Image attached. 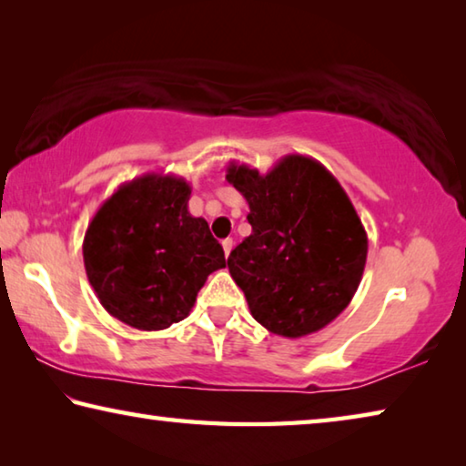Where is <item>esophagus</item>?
I'll use <instances>...</instances> for the list:
<instances>
[{
	"instance_id": "34e87169",
	"label": "esophagus",
	"mask_w": 466,
	"mask_h": 466,
	"mask_svg": "<svg viewBox=\"0 0 466 466\" xmlns=\"http://www.w3.org/2000/svg\"><path fill=\"white\" fill-rule=\"evenodd\" d=\"M222 247H224V252H226V257L230 255L232 252V247H234V242H232V238H226V240H222Z\"/></svg>"
}]
</instances>
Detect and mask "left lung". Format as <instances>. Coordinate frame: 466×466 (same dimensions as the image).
I'll return each instance as SVG.
<instances>
[{
    "label": "left lung",
    "mask_w": 466,
    "mask_h": 466,
    "mask_svg": "<svg viewBox=\"0 0 466 466\" xmlns=\"http://www.w3.org/2000/svg\"><path fill=\"white\" fill-rule=\"evenodd\" d=\"M226 180L250 208L252 234L230 252L228 269L252 319L288 339L325 329L350 306L368 257L366 230L343 187L299 154L267 175L230 162Z\"/></svg>",
    "instance_id": "1"
}]
</instances>
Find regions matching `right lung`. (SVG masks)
I'll return each instance as SVG.
<instances>
[{"instance_id": "right-lung-1", "label": "right lung", "mask_w": 466, "mask_h": 466, "mask_svg": "<svg viewBox=\"0 0 466 466\" xmlns=\"http://www.w3.org/2000/svg\"><path fill=\"white\" fill-rule=\"evenodd\" d=\"M191 187L175 175L137 177L94 214L84 267L100 304L139 330H162L191 312L224 248L203 218L188 214Z\"/></svg>"}]
</instances>
